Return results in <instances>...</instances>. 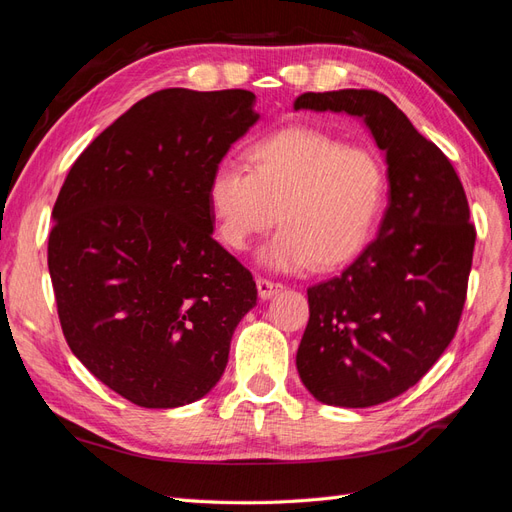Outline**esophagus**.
<instances>
[{
	"label": "esophagus",
	"mask_w": 512,
	"mask_h": 512,
	"mask_svg": "<svg viewBox=\"0 0 512 512\" xmlns=\"http://www.w3.org/2000/svg\"><path fill=\"white\" fill-rule=\"evenodd\" d=\"M257 291H259L261 298L268 300L274 294H279V291H283V285L281 283H274L270 279H264V276H259V279H257Z\"/></svg>",
	"instance_id": "esophagus-1"
}]
</instances>
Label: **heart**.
I'll return each mask as SVG.
<instances>
[{
	"mask_svg": "<svg viewBox=\"0 0 512 512\" xmlns=\"http://www.w3.org/2000/svg\"><path fill=\"white\" fill-rule=\"evenodd\" d=\"M248 169L223 163L208 182L216 236L246 251L283 227L261 261L274 270H337L369 244L386 208L388 173L379 156L306 126H289L246 150Z\"/></svg>",
	"mask_w": 512,
	"mask_h": 512,
	"instance_id": "obj_1",
	"label": "heart"
}]
</instances>
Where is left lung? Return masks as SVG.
Returning a JSON list of instances; mask_svg holds the SVG:
<instances>
[{
  "label": "left lung",
  "mask_w": 512,
  "mask_h": 512,
  "mask_svg": "<svg viewBox=\"0 0 512 512\" xmlns=\"http://www.w3.org/2000/svg\"><path fill=\"white\" fill-rule=\"evenodd\" d=\"M294 109L345 111L369 126L388 163L379 236L352 266L306 289L302 384L326 405L371 407L418 384L455 339L476 229L455 167L375 90L306 92Z\"/></svg>",
  "instance_id": "1"
}]
</instances>
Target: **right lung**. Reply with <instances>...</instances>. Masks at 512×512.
Returning <instances> with one entry per match:
<instances>
[{
	"instance_id": "1",
	"label": "right lung",
	"mask_w": 512,
	"mask_h": 512,
	"mask_svg": "<svg viewBox=\"0 0 512 512\" xmlns=\"http://www.w3.org/2000/svg\"><path fill=\"white\" fill-rule=\"evenodd\" d=\"M248 90L169 87L87 145L53 206L57 315L94 377L141 407H180L221 379L253 274L212 238L208 182L257 120Z\"/></svg>"
}]
</instances>
